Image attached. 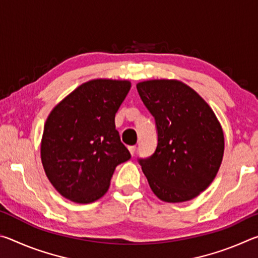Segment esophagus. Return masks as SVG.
I'll use <instances>...</instances> for the list:
<instances>
[{
	"label": "esophagus",
	"mask_w": 258,
	"mask_h": 258,
	"mask_svg": "<svg viewBox=\"0 0 258 258\" xmlns=\"http://www.w3.org/2000/svg\"><path fill=\"white\" fill-rule=\"evenodd\" d=\"M128 150H130V152H131V155L134 156L135 150H137V147H135V146H130V147H128Z\"/></svg>",
	"instance_id": "34e87169"
}]
</instances>
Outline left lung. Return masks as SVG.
I'll return each instance as SVG.
<instances>
[{"label": "left lung", "instance_id": "obj_1", "mask_svg": "<svg viewBox=\"0 0 258 258\" xmlns=\"http://www.w3.org/2000/svg\"><path fill=\"white\" fill-rule=\"evenodd\" d=\"M137 89L158 137L154 154L138 159L151 190L166 203L194 199L213 182L223 158V131L215 113L182 82L147 81Z\"/></svg>", "mask_w": 258, "mask_h": 258}]
</instances>
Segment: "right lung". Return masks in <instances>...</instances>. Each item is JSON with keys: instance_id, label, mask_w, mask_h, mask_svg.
Masks as SVG:
<instances>
[{"instance_id": "add662e5", "label": "right lung", "mask_w": 258, "mask_h": 258, "mask_svg": "<svg viewBox=\"0 0 258 258\" xmlns=\"http://www.w3.org/2000/svg\"><path fill=\"white\" fill-rule=\"evenodd\" d=\"M127 81L94 80L64 98L47 117L41 158L61 196L80 204L106 194L117 165L131 158L115 116L127 95Z\"/></svg>"}]
</instances>
